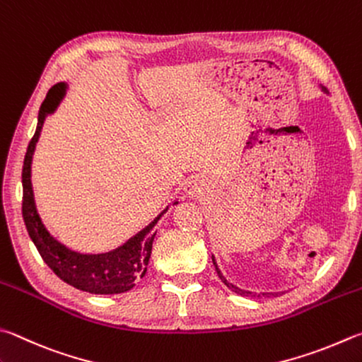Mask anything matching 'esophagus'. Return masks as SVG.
Returning a JSON list of instances; mask_svg holds the SVG:
<instances>
[{
    "label": "esophagus",
    "instance_id": "esophagus-1",
    "mask_svg": "<svg viewBox=\"0 0 362 362\" xmlns=\"http://www.w3.org/2000/svg\"><path fill=\"white\" fill-rule=\"evenodd\" d=\"M207 179H204V177L199 175H194L185 183V188H183V192H185L189 198H198V196L204 194V192L207 189Z\"/></svg>",
    "mask_w": 362,
    "mask_h": 362
}]
</instances>
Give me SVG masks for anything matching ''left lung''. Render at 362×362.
Wrapping results in <instances>:
<instances>
[{"instance_id": "1", "label": "left lung", "mask_w": 362, "mask_h": 362, "mask_svg": "<svg viewBox=\"0 0 362 362\" xmlns=\"http://www.w3.org/2000/svg\"><path fill=\"white\" fill-rule=\"evenodd\" d=\"M321 91H323V93H326L327 95V90L325 88V87H321ZM212 261H214V266H215V271H216V274H218V277H220V280L223 281V284H225L229 290H231L233 293H235V294H239V296H252V298H271V296H274V298H277V294H280V293H252V291H247V290H242V288H239V286H235V285H233V284H229V281L223 277V274H221V271L218 269V264H216V261H215V256L212 255ZM281 294H284V291H281Z\"/></svg>"}]
</instances>
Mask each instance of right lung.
Returning <instances> with one entry per match:
<instances>
[{"label": "right lung", "instance_id": "add662e5", "mask_svg": "<svg viewBox=\"0 0 362 362\" xmlns=\"http://www.w3.org/2000/svg\"><path fill=\"white\" fill-rule=\"evenodd\" d=\"M66 82H58L49 90L47 96L41 104V109H39L36 133L33 136L28 148H26L22 170V214L26 231H28L33 244L36 245L45 264L68 285L91 294L127 293L133 290L136 281L142 279L147 272V264L156 234L155 226L158 225L161 216L168 212L169 206L152 223H148L146 228L141 229L133 238H129L123 245L104 253L74 252L47 231L36 209L31 183V163L45 118L55 112L58 104L66 93ZM177 204H179V199H175L173 206H177Z\"/></svg>", "mask_w": 362, "mask_h": 362}]
</instances>
